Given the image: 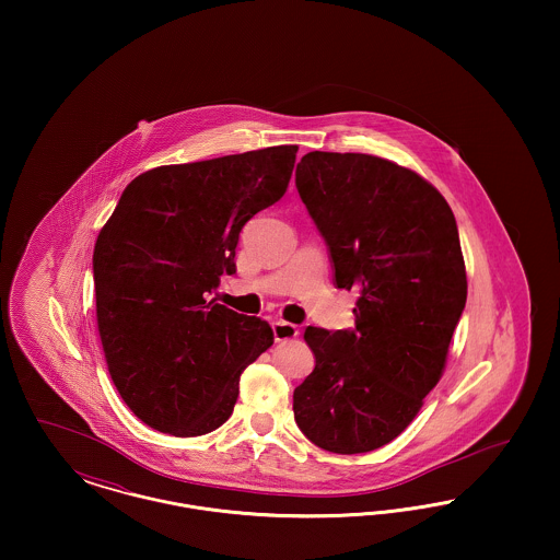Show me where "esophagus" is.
Returning <instances> with one entry per match:
<instances>
[{
    "label": "esophagus",
    "mask_w": 560,
    "mask_h": 560,
    "mask_svg": "<svg viewBox=\"0 0 560 560\" xmlns=\"http://www.w3.org/2000/svg\"><path fill=\"white\" fill-rule=\"evenodd\" d=\"M272 334H275L277 342H288V340H293L300 334V329L293 323H288V320H275L272 323Z\"/></svg>",
    "instance_id": "esophagus-1"
}]
</instances>
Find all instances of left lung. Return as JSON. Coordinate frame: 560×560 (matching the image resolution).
I'll use <instances>...</instances> for the list:
<instances>
[{
    "mask_svg": "<svg viewBox=\"0 0 560 560\" xmlns=\"http://www.w3.org/2000/svg\"><path fill=\"white\" fill-rule=\"evenodd\" d=\"M295 187L329 247L354 329L306 327L315 370L295 424L331 453L373 452L413 422L445 372L468 281L445 197L413 170L365 153H306Z\"/></svg>",
    "mask_w": 560,
    "mask_h": 560,
    "instance_id": "1",
    "label": "left lung"
}]
</instances>
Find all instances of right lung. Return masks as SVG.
Segmentation results:
<instances>
[{"label": "right lung", "mask_w": 560, "mask_h": 560, "mask_svg": "<svg viewBox=\"0 0 560 560\" xmlns=\"http://www.w3.org/2000/svg\"><path fill=\"white\" fill-rule=\"evenodd\" d=\"M295 144L153 167L126 187L94 245L96 320L108 373L147 427H222L240 377L275 336L215 298L243 224L290 185Z\"/></svg>", "instance_id": "1"}]
</instances>
